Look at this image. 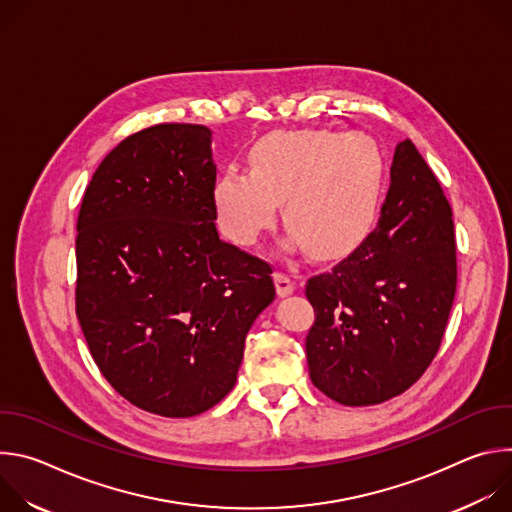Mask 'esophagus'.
Wrapping results in <instances>:
<instances>
[{"instance_id":"esophagus-1","label":"esophagus","mask_w":512,"mask_h":512,"mask_svg":"<svg viewBox=\"0 0 512 512\" xmlns=\"http://www.w3.org/2000/svg\"><path fill=\"white\" fill-rule=\"evenodd\" d=\"M273 279H275V287H277V294H279V296H289L291 291L296 289L294 279H291L285 271H275Z\"/></svg>"}]
</instances>
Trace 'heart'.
Returning <instances> with one entry per match:
<instances>
[{"instance_id":"heart-1","label":"heart","mask_w":512,"mask_h":512,"mask_svg":"<svg viewBox=\"0 0 512 512\" xmlns=\"http://www.w3.org/2000/svg\"><path fill=\"white\" fill-rule=\"evenodd\" d=\"M249 164L251 172L227 170L214 186L218 223L241 245L273 223L281 200L285 227L316 257L348 251L377 221L385 162L367 133H271L251 150Z\"/></svg>"}]
</instances>
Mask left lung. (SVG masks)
<instances>
[{
  "label": "left lung",
  "instance_id": "obj_1",
  "mask_svg": "<svg viewBox=\"0 0 512 512\" xmlns=\"http://www.w3.org/2000/svg\"><path fill=\"white\" fill-rule=\"evenodd\" d=\"M452 206L411 139L393 156L377 227L330 271L306 281L312 383L342 405L405 393L440 350L456 296Z\"/></svg>",
  "mask_w": 512,
  "mask_h": 512
}]
</instances>
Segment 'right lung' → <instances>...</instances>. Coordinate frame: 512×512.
Masks as SVG:
<instances>
[{"label": "right lung", "instance_id": "add662e5", "mask_svg": "<svg viewBox=\"0 0 512 512\" xmlns=\"http://www.w3.org/2000/svg\"><path fill=\"white\" fill-rule=\"evenodd\" d=\"M206 125L125 137L77 218L75 308L91 356L131 405L192 417L235 387L245 338L273 302L271 265L218 239Z\"/></svg>", "mask_w": 512, "mask_h": 512}]
</instances>
